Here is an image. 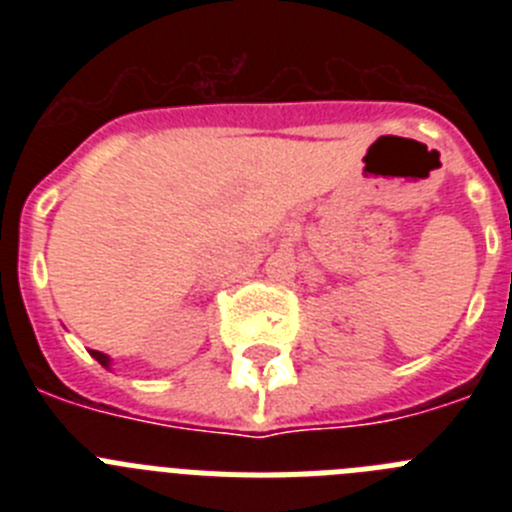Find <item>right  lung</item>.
<instances>
[{
    "instance_id": "add662e5",
    "label": "right lung",
    "mask_w": 512,
    "mask_h": 512,
    "mask_svg": "<svg viewBox=\"0 0 512 512\" xmlns=\"http://www.w3.org/2000/svg\"><path fill=\"white\" fill-rule=\"evenodd\" d=\"M92 356H94V359H97L102 366H110V359H107V356H104V354H99V351H92Z\"/></svg>"
}]
</instances>
